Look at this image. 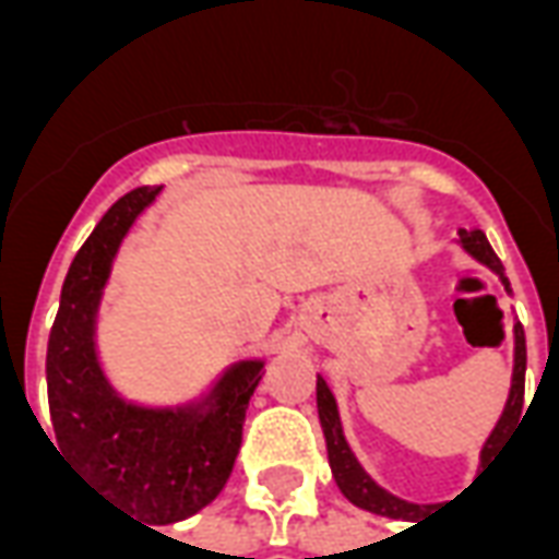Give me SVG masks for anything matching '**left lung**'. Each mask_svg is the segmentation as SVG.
Masks as SVG:
<instances>
[{
  "mask_svg": "<svg viewBox=\"0 0 559 559\" xmlns=\"http://www.w3.org/2000/svg\"><path fill=\"white\" fill-rule=\"evenodd\" d=\"M457 239L464 245V251L473 254L479 263L491 269L500 275L506 290L509 287V278H506L503 263L500 257L493 254V248L485 239L481 230H461ZM524 371H527V341H524V326L515 323V371H512V389H509V401H506V411L497 421V428L491 431V437L485 440L481 445V467L485 461L493 452V445L500 443V437L509 425H515L521 419V411H524ZM317 413H320V425H323V437H326V452H329V467H332V476L338 481L341 493L350 500L353 506L359 509H368L374 515L383 518H399V521H413L419 515L421 509H431V506H419V503H407L401 500L395 493H389L386 488H380L368 473L362 469V464L356 461V455L350 452V445L344 440V431H341V416H338V404H335V395L329 392L326 380L317 377Z\"/></svg>",
  "mask_w": 559,
  "mask_h": 559,
  "instance_id": "left-lung-1",
  "label": "left lung"
}]
</instances>
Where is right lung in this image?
I'll use <instances>...</instances> for the list:
<instances>
[{
	"instance_id": "1",
	"label": "right lung",
	"mask_w": 559,
	"mask_h": 559,
	"mask_svg": "<svg viewBox=\"0 0 559 559\" xmlns=\"http://www.w3.org/2000/svg\"><path fill=\"white\" fill-rule=\"evenodd\" d=\"M160 188L119 197L68 269L47 341V401L59 452L143 524L197 515L227 485L263 362L233 365L206 401L138 407L116 395L95 353V314L119 245Z\"/></svg>"
}]
</instances>
